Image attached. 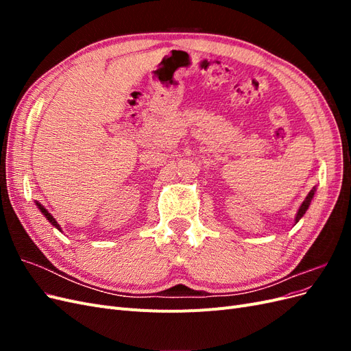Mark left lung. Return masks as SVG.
Here are the masks:
<instances>
[{
    "instance_id": "8db88e82",
    "label": "left lung",
    "mask_w": 351,
    "mask_h": 351,
    "mask_svg": "<svg viewBox=\"0 0 351 351\" xmlns=\"http://www.w3.org/2000/svg\"><path fill=\"white\" fill-rule=\"evenodd\" d=\"M313 195H315V189L313 190H311L309 192V195L306 196V199H304V202L302 204V206H300V209H299V212H297V217H295V222H299V219L306 214V210H307V208H309V205H311V200L313 199Z\"/></svg>"
}]
</instances>
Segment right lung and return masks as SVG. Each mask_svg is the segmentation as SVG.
I'll list each match as a JSON object with an SVG mask.
<instances>
[{"mask_svg": "<svg viewBox=\"0 0 351 351\" xmlns=\"http://www.w3.org/2000/svg\"><path fill=\"white\" fill-rule=\"evenodd\" d=\"M36 205H38V208H39V210L42 212V214H44V215L47 217V219H48V221L51 222V224H52V226H54L56 228H58V230L61 231V228H60V224H58V222H57V221L54 219V217H52V215L49 214V212H48V210H47V209H45L44 206H42L40 204H36Z\"/></svg>", "mask_w": 351, "mask_h": 351, "instance_id": "obj_1", "label": "right lung"}]
</instances>
